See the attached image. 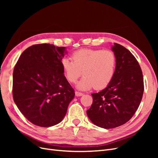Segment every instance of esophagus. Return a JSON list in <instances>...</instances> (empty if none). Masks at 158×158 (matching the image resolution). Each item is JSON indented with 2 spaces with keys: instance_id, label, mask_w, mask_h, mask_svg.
Listing matches in <instances>:
<instances>
[{
  "instance_id": "obj_1",
  "label": "esophagus",
  "mask_w": 158,
  "mask_h": 158,
  "mask_svg": "<svg viewBox=\"0 0 158 158\" xmlns=\"http://www.w3.org/2000/svg\"><path fill=\"white\" fill-rule=\"evenodd\" d=\"M75 95H76V96L80 97V96H82V95H83V94L81 92H75Z\"/></svg>"
}]
</instances>
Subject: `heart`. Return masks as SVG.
<instances>
[{
	"instance_id": "obj_1",
	"label": "heart",
	"mask_w": 158,
	"mask_h": 158,
	"mask_svg": "<svg viewBox=\"0 0 158 158\" xmlns=\"http://www.w3.org/2000/svg\"><path fill=\"white\" fill-rule=\"evenodd\" d=\"M71 60L61 59L64 74L70 82L74 83L82 74L83 78L76 84L80 90H88L94 86L96 89L106 88L111 82L116 70L117 60L110 50L83 49L74 52Z\"/></svg>"
}]
</instances>
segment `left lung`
<instances>
[{
	"label": "left lung",
	"mask_w": 158,
	"mask_h": 158,
	"mask_svg": "<svg viewBox=\"0 0 158 158\" xmlns=\"http://www.w3.org/2000/svg\"><path fill=\"white\" fill-rule=\"evenodd\" d=\"M116 70L111 82L98 93L87 115L95 125L113 128L128 122L140 106L144 92L142 72L138 61L125 47L114 44Z\"/></svg>",
	"instance_id": "1"
}]
</instances>
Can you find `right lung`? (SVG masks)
<instances>
[{
	"mask_svg": "<svg viewBox=\"0 0 158 158\" xmlns=\"http://www.w3.org/2000/svg\"><path fill=\"white\" fill-rule=\"evenodd\" d=\"M64 47L38 44L28 47L13 72L14 103L33 125L49 127L60 123L74 98L60 65Z\"/></svg>",
	"mask_w": 158,
	"mask_h": 158,
	"instance_id": "obj_1",
	"label": "right lung"
}]
</instances>
